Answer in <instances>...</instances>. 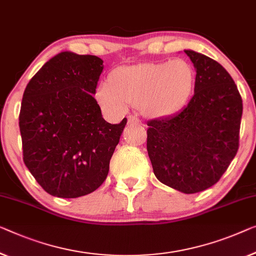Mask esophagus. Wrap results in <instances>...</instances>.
I'll use <instances>...</instances> for the list:
<instances>
[{"instance_id":"esophagus-1","label":"esophagus","mask_w":256,"mask_h":256,"mask_svg":"<svg viewBox=\"0 0 256 256\" xmlns=\"http://www.w3.org/2000/svg\"><path fill=\"white\" fill-rule=\"evenodd\" d=\"M128 125H136V124H141V120L136 116H130L128 120Z\"/></svg>"}]
</instances>
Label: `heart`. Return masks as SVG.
<instances>
[{
	"instance_id": "1",
	"label": "heart",
	"mask_w": 256,
	"mask_h": 256,
	"mask_svg": "<svg viewBox=\"0 0 256 256\" xmlns=\"http://www.w3.org/2000/svg\"><path fill=\"white\" fill-rule=\"evenodd\" d=\"M196 84V72L182 60L120 66L102 80L96 98L106 112L120 116L130 104H139L146 115L163 118L186 104Z\"/></svg>"
}]
</instances>
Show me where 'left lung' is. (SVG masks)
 <instances>
[{
    "mask_svg": "<svg viewBox=\"0 0 256 256\" xmlns=\"http://www.w3.org/2000/svg\"><path fill=\"white\" fill-rule=\"evenodd\" d=\"M196 68L194 95L180 112L147 123V152L156 178L179 192L212 188L239 147L242 100L218 62L184 50Z\"/></svg>",
    "mask_w": 256,
    "mask_h": 256,
    "instance_id": "left-lung-1",
    "label": "left lung"
}]
</instances>
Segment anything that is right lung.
Returning <instances> with one entry per match:
<instances>
[{
	"instance_id": "right-lung-1",
	"label": "right lung",
	"mask_w": 256,
	"mask_h": 256,
	"mask_svg": "<svg viewBox=\"0 0 256 256\" xmlns=\"http://www.w3.org/2000/svg\"><path fill=\"white\" fill-rule=\"evenodd\" d=\"M104 60L62 52L33 76L19 114L22 156L46 192L79 198L106 180L126 118L110 124L94 98Z\"/></svg>"
}]
</instances>
